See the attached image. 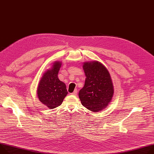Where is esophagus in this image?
Returning <instances> with one entry per match:
<instances>
[{
	"mask_svg": "<svg viewBox=\"0 0 154 154\" xmlns=\"http://www.w3.org/2000/svg\"><path fill=\"white\" fill-rule=\"evenodd\" d=\"M77 94V89H75L74 91V92H72V93H71V94H72V95H76Z\"/></svg>",
	"mask_w": 154,
	"mask_h": 154,
	"instance_id": "esophagus-1",
	"label": "esophagus"
}]
</instances>
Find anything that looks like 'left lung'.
I'll use <instances>...</instances> for the list:
<instances>
[{"instance_id": "obj_1", "label": "left lung", "mask_w": 154, "mask_h": 154, "mask_svg": "<svg viewBox=\"0 0 154 154\" xmlns=\"http://www.w3.org/2000/svg\"><path fill=\"white\" fill-rule=\"evenodd\" d=\"M85 85L79 93L82 104L93 112L106 108L114 94L112 82L107 69L98 61L85 63Z\"/></svg>"}]
</instances>
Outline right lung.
Wrapping results in <instances>:
<instances>
[{
	"mask_svg": "<svg viewBox=\"0 0 154 154\" xmlns=\"http://www.w3.org/2000/svg\"><path fill=\"white\" fill-rule=\"evenodd\" d=\"M61 66V63L55 62L42 77L37 88L38 100L51 109L60 106L67 94L65 83L58 77Z\"/></svg>",
	"mask_w": 154,
	"mask_h": 154,
	"instance_id": "1",
	"label": "right lung"
}]
</instances>
